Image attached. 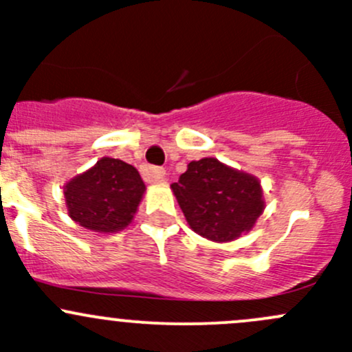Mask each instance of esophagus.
<instances>
[{"label":"esophagus","instance_id":"34e87169","mask_svg":"<svg viewBox=\"0 0 352 352\" xmlns=\"http://www.w3.org/2000/svg\"><path fill=\"white\" fill-rule=\"evenodd\" d=\"M144 177H146L148 182L162 184L166 177V170L162 168V166H146L144 168Z\"/></svg>","mask_w":352,"mask_h":352}]
</instances>
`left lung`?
<instances>
[{"label":"left lung","instance_id":"left-lung-1","mask_svg":"<svg viewBox=\"0 0 352 352\" xmlns=\"http://www.w3.org/2000/svg\"><path fill=\"white\" fill-rule=\"evenodd\" d=\"M172 190L190 228L212 242L236 240L264 211L261 182L216 158L190 162Z\"/></svg>","mask_w":352,"mask_h":352}]
</instances>
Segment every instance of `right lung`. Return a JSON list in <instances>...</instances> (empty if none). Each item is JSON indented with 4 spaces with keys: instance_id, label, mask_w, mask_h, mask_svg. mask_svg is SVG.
<instances>
[{
    "instance_id": "right-lung-1",
    "label": "right lung",
    "mask_w": 352,
    "mask_h": 352,
    "mask_svg": "<svg viewBox=\"0 0 352 352\" xmlns=\"http://www.w3.org/2000/svg\"><path fill=\"white\" fill-rule=\"evenodd\" d=\"M144 190L133 165L105 156L65 186L67 214L91 232H120L133 221Z\"/></svg>"
}]
</instances>
